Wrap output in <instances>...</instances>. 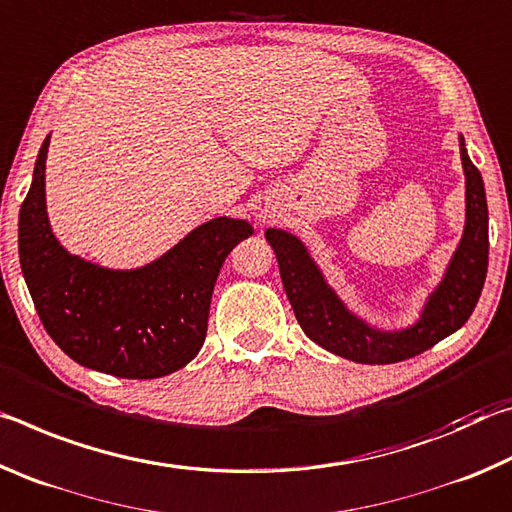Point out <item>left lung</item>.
I'll list each match as a JSON object with an SVG mask.
<instances>
[{
  "label": "left lung",
  "instance_id": "left-lung-1",
  "mask_svg": "<svg viewBox=\"0 0 512 512\" xmlns=\"http://www.w3.org/2000/svg\"><path fill=\"white\" fill-rule=\"evenodd\" d=\"M458 140L465 171V230L443 280L411 327L384 332L354 316L325 282V275L296 235L277 228L266 230L293 314L302 332L320 348L357 363H397L433 348L472 316L488 273V203L483 178L465 151L463 135Z\"/></svg>",
  "mask_w": 512,
  "mask_h": 512
}]
</instances>
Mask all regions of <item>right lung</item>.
Returning <instances> with one entry per match:
<instances>
[{
	"label": "right lung",
	"mask_w": 512,
	"mask_h": 512,
	"mask_svg": "<svg viewBox=\"0 0 512 512\" xmlns=\"http://www.w3.org/2000/svg\"><path fill=\"white\" fill-rule=\"evenodd\" d=\"M47 149L49 137L40 146L17 225L20 266L47 334L69 359L106 375L155 379L187 366L205 341L225 257L253 235V225L219 216L133 271L85 262L51 232Z\"/></svg>",
	"instance_id": "right-lung-1"
}]
</instances>
